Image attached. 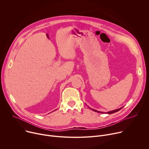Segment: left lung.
<instances>
[{
	"mask_svg": "<svg viewBox=\"0 0 149 149\" xmlns=\"http://www.w3.org/2000/svg\"><path fill=\"white\" fill-rule=\"evenodd\" d=\"M91 110H93V111H95V112H97V113H103V112H100V111H97V110H94V109H91L90 107H89ZM123 107H121V108H120V109H117V110H113V111H109V112H107L106 113L107 114H113V113H116V112H117V111H118L119 110H120L121 109H122Z\"/></svg>",
	"mask_w": 149,
	"mask_h": 149,
	"instance_id": "8db88e82",
	"label": "left lung"
}]
</instances>
